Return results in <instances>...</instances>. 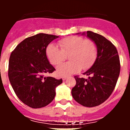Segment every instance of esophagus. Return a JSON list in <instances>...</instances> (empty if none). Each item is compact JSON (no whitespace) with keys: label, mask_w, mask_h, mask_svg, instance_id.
<instances>
[{"label":"esophagus","mask_w":130,"mask_h":130,"mask_svg":"<svg viewBox=\"0 0 130 130\" xmlns=\"http://www.w3.org/2000/svg\"><path fill=\"white\" fill-rule=\"evenodd\" d=\"M67 77H66V76H64V77H62V80L63 81H65V80H66V79H67Z\"/></svg>","instance_id":"obj_1"}]
</instances>
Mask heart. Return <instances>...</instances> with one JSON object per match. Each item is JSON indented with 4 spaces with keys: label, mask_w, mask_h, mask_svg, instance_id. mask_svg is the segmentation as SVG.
<instances>
[{
    "label": "heart",
    "mask_w": 130,
    "mask_h": 130,
    "mask_svg": "<svg viewBox=\"0 0 130 130\" xmlns=\"http://www.w3.org/2000/svg\"><path fill=\"white\" fill-rule=\"evenodd\" d=\"M58 44L60 49L52 43L48 45L45 54L52 65L60 64L68 55L70 61L57 68V73L60 76H68L77 73L81 69L85 70L90 68L97 58V45L92 40L72 36L59 40Z\"/></svg>",
    "instance_id": "obj_1"
}]
</instances>
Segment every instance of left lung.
<instances>
[{"label":"left lung","instance_id":"1","mask_svg":"<svg viewBox=\"0 0 130 130\" xmlns=\"http://www.w3.org/2000/svg\"><path fill=\"white\" fill-rule=\"evenodd\" d=\"M87 36L97 45V58L83 73L88 79L74 77L76 85L72 94L79 104L92 107L102 104L111 96L120 74V64L117 48L109 40L91 31H87Z\"/></svg>","mask_w":130,"mask_h":130}]
</instances>
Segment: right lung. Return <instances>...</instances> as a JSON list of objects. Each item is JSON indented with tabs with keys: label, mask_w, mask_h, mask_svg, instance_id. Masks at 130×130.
<instances>
[{
	"label": "right lung",
	"mask_w": 130,
	"mask_h": 130,
	"mask_svg": "<svg viewBox=\"0 0 130 130\" xmlns=\"http://www.w3.org/2000/svg\"><path fill=\"white\" fill-rule=\"evenodd\" d=\"M57 38L43 33L26 38L10 55L9 80L18 98L30 107L42 108L50 104L56 94L55 88L62 83V79L44 76L55 70L45 49Z\"/></svg>",
	"instance_id": "obj_1"
}]
</instances>
